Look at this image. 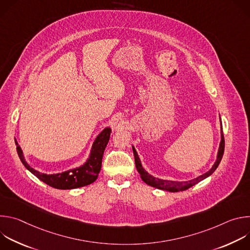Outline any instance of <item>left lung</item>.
<instances>
[{
	"mask_svg": "<svg viewBox=\"0 0 250 250\" xmlns=\"http://www.w3.org/2000/svg\"><path fill=\"white\" fill-rule=\"evenodd\" d=\"M133 150V155H134V161H135V167L137 172L139 173L141 179L144 180V182H146L147 185L157 188V189H161V190H166L169 192H179V191H185L189 188H191L192 186H194L195 184L199 183L200 181L204 180L205 178L208 177L209 175H211L215 170L218 168L223 155H224V151H225V137H224V132H223V126H222V140H221V145H220V148H219V152H218V158L217 161L213 164V166L210 168V170H208V172H206L205 174L199 176L198 178H195V179L191 180V181H186V182H176V181H168V180H161L158 179V178H155L153 176H150L145 169L144 167L141 166V162L139 160V157L136 153V150L134 149V147H132Z\"/></svg>",
	"mask_w": 250,
	"mask_h": 250,
	"instance_id": "1",
	"label": "left lung"
}]
</instances>
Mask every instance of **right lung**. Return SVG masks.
I'll return each instance as SVG.
<instances>
[{
  "mask_svg": "<svg viewBox=\"0 0 250 250\" xmlns=\"http://www.w3.org/2000/svg\"><path fill=\"white\" fill-rule=\"evenodd\" d=\"M112 129L110 127H105L96 138L89 159L87 162L82 165L79 168H75L69 171H65L63 173L59 174H53V175H47L42 174L37 170L31 168L25 161L22 151L19 146V144L16 140L17 146V151L19 154V157L24 167L29 170L34 176H37L40 180L44 182L45 184L56 188V189H62V190H70L80 188L83 186H87L93 182L96 181L98 178V175L100 173L101 167H102V159L103 154L104 151V148L108 145L110 135H111Z\"/></svg>",
  "mask_w": 250,
  "mask_h": 250,
  "instance_id": "1",
  "label": "right lung"
}]
</instances>
